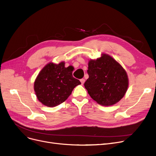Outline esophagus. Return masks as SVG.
Listing matches in <instances>:
<instances>
[{
  "label": "esophagus",
  "mask_w": 156,
  "mask_h": 156,
  "mask_svg": "<svg viewBox=\"0 0 156 156\" xmlns=\"http://www.w3.org/2000/svg\"><path fill=\"white\" fill-rule=\"evenodd\" d=\"M80 82H81V83H82V85H83L85 83V79H81Z\"/></svg>",
  "instance_id": "1"
}]
</instances>
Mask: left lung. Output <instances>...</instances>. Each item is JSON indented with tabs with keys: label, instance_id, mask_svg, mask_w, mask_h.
Returning <instances> with one entry per match:
<instances>
[{
	"label": "left lung",
	"instance_id": "8db88e82",
	"mask_svg": "<svg viewBox=\"0 0 156 156\" xmlns=\"http://www.w3.org/2000/svg\"><path fill=\"white\" fill-rule=\"evenodd\" d=\"M89 78L85 88L97 103L109 106L118 103L127 90L129 78L124 67L115 59L102 53L97 59L88 62Z\"/></svg>",
	"mask_w": 156,
	"mask_h": 156
}]
</instances>
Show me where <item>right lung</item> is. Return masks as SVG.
<instances>
[{"mask_svg":"<svg viewBox=\"0 0 156 156\" xmlns=\"http://www.w3.org/2000/svg\"><path fill=\"white\" fill-rule=\"evenodd\" d=\"M72 73L73 70L69 66L66 67L64 61L47 64L39 73L34 83V90L39 102L51 108L64 102L74 88L81 84Z\"/></svg>","mask_w":156,"mask_h":156,"instance_id":"obj_1","label":"right lung"}]
</instances>
